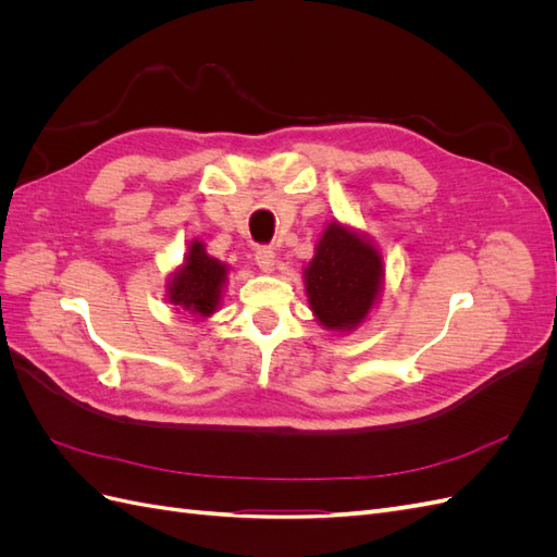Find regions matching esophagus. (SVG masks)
<instances>
[{
    "mask_svg": "<svg viewBox=\"0 0 557 557\" xmlns=\"http://www.w3.org/2000/svg\"><path fill=\"white\" fill-rule=\"evenodd\" d=\"M256 264L262 269V272H274V264H276L274 248H269V246L256 248Z\"/></svg>",
    "mask_w": 557,
    "mask_h": 557,
    "instance_id": "esophagus-1",
    "label": "esophagus"
}]
</instances>
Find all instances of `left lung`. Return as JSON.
Here are the masks:
<instances>
[{
	"label": "left lung",
	"instance_id": "obj_1",
	"mask_svg": "<svg viewBox=\"0 0 557 557\" xmlns=\"http://www.w3.org/2000/svg\"><path fill=\"white\" fill-rule=\"evenodd\" d=\"M305 278L309 305L320 323L348 332L362 323L376 301L383 262L372 244L339 223H330Z\"/></svg>",
	"mask_w": 557,
	"mask_h": 557
}]
</instances>
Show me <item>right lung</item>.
Instances as JSON below:
<instances>
[{
	"label": "right lung",
	"mask_w": 557,
	"mask_h": 557,
	"mask_svg": "<svg viewBox=\"0 0 557 557\" xmlns=\"http://www.w3.org/2000/svg\"><path fill=\"white\" fill-rule=\"evenodd\" d=\"M227 267L207 256L205 244L193 242L185 262L170 281V301L195 315H211L221 299Z\"/></svg>",
	"instance_id": "right-lung-1"
}]
</instances>
